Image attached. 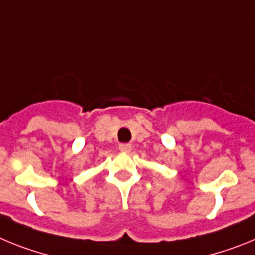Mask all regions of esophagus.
<instances>
[{
  "mask_svg": "<svg viewBox=\"0 0 255 255\" xmlns=\"http://www.w3.org/2000/svg\"><path fill=\"white\" fill-rule=\"evenodd\" d=\"M119 149L124 153H129V152H131V145H130V144H120Z\"/></svg>",
  "mask_w": 255,
  "mask_h": 255,
  "instance_id": "1",
  "label": "esophagus"
}]
</instances>
